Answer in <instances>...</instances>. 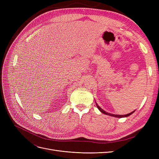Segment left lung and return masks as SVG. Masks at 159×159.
<instances>
[{
  "label": "left lung",
  "mask_w": 159,
  "mask_h": 159,
  "mask_svg": "<svg viewBox=\"0 0 159 159\" xmlns=\"http://www.w3.org/2000/svg\"><path fill=\"white\" fill-rule=\"evenodd\" d=\"M95 103H96V106H97V107L98 108V109L101 112L103 113H104V114H105V115H109V116H112V117H119V118H121V117H126L129 116V115H131V114H133V113L134 112V111H133V112H131L130 113L127 114V115H115V114H111V113H107V112H106V111H104L103 109H102V108H101V107L99 106V105H98V103H97L95 102Z\"/></svg>",
  "instance_id": "1"
}]
</instances>
